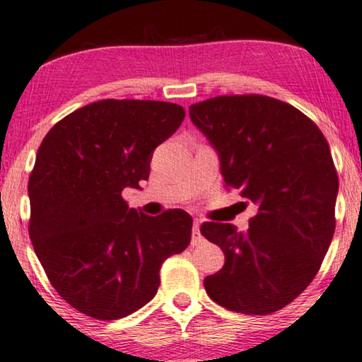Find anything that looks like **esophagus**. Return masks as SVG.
Segmentation results:
<instances>
[{"mask_svg": "<svg viewBox=\"0 0 362 362\" xmlns=\"http://www.w3.org/2000/svg\"><path fill=\"white\" fill-rule=\"evenodd\" d=\"M199 226L201 223L199 221H194V224H192V243H199L201 241V231H199Z\"/></svg>", "mask_w": 362, "mask_h": 362, "instance_id": "1", "label": "esophagus"}]
</instances>
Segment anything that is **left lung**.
Segmentation results:
<instances>
[{
  "label": "left lung",
  "mask_w": 362,
  "mask_h": 362,
  "mask_svg": "<svg viewBox=\"0 0 362 362\" xmlns=\"http://www.w3.org/2000/svg\"><path fill=\"white\" fill-rule=\"evenodd\" d=\"M189 116L218 153L224 186L256 209L246 233L201 226L224 252L206 293L234 313L279 311L311 284L332 241L339 181L329 144L306 115L269 96L211 98Z\"/></svg>",
  "instance_id": "left-lung-1"
}]
</instances>
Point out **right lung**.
Segmentation results:
<instances>
[{"label":"right lung","mask_w":362,"mask_h":362,"mask_svg":"<svg viewBox=\"0 0 362 362\" xmlns=\"http://www.w3.org/2000/svg\"><path fill=\"white\" fill-rule=\"evenodd\" d=\"M175 103L103 100L56 123L37 149L28 196L30 238L49 283L89 317L115 321L148 304L159 269L191 241L182 209L148 216L129 208L153 151L180 128Z\"/></svg>","instance_id":"add662e5"}]
</instances>
